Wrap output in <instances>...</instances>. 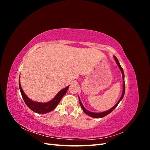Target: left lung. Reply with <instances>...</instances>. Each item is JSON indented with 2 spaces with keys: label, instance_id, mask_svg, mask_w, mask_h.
<instances>
[{
  "label": "left lung",
  "instance_id": "8db88e82",
  "mask_svg": "<svg viewBox=\"0 0 150 150\" xmlns=\"http://www.w3.org/2000/svg\"><path fill=\"white\" fill-rule=\"evenodd\" d=\"M114 58H115V61H116V62L117 65L118 66L119 68L120 69V70H121V71L122 75V79H123V90H122V95H121V96L120 99H119V101H117V103L115 104V105L114 106H113L112 108H111L110 110H109L108 111H106L102 112H99V113H97V112H91V111H88V110H86V109L84 107V106L83 105V104H82V103H81V100H80V99H79V101L80 105H81V108H82L83 111L86 113V115H89V116H91V117H96V118H100V117H104L105 116L108 115V114H110V113L113 110H114L117 107V106L118 105V104H119L120 102L121 101V99H122V98H123L124 95H125V74H124V72H123V70H122V68L121 67V66L120 64V62H119L118 60H117V59L115 56H114Z\"/></svg>",
  "mask_w": 150,
  "mask_h": 150
}]
</instances>
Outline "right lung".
Returning a JSON list of instances; mask_svg holds the SVG:
<instances>
[{
	"label": "right lung",
	"instance_id": "right-lung-1",
	"mask_svg": "<svg viewBox=\"0 0 150 150\" xmlns=\"http://www.w3.org/2000/svg\"><path fill=\"white\" fill-rule=\"evenodd\" d=\"M19 89L21 91V93L22 94V98H23L25 103L26 105L28 106L32 111L35 112L39 114H46L50 111H52L54 109L56 108L57 104L59 103L62 97L64 96V94L67 92V91L69 88V86H67L64 89H62L61 91L59 92L56 96L54 97L51 101H50L47 103H39V102H35L32 101L28 96H26L24 93V91L22 90L21 83H20V79L19 80Z\"/></svg>",
	"mask_w": 150,
	"mask_h": 150
}]
</instances>
